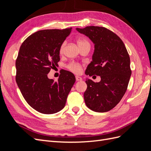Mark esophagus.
<instances>
[{
  "label": "esophagus",
  "mask_w": 151,
  "mask_h": 151,
  "mask_svg": "<svg viewBox=\"0 0 151 151\" xmlns=\"http://www.w3.org/2000/svg\"><path fill=\"white\" fill-rule=\"evenodd\" d=\"M76 79L77 81H81L82 80H83L82 77H81L79 76H76Z\"/></svg>",
  "instance_id": "obj_1"
}]
</instances>
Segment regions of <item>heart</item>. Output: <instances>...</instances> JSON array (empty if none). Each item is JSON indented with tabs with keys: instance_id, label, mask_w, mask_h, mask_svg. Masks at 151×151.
Instances as JSON below:
<instances>
[{
	"instance_id": "1",
	"label": "heart",
	"mask_w": 151,
	"mask_h": 151,
	"mask_svg": "<svg viewBox=\"0 0 151 151\" xmlns=\"http://www.w3.org/2000/svg\"><path fill=\"white\" fill-rule=\"evenodd\" d=\"M77 43L80 48L85 46L90 47V43L89 42V41L88 40V39L84 37H79L77 40ZM65 44H66L65 42H63L61 45L60 49H59V53L60 54H62L63 51H64ZM67 67L68 70H70L72 72L75 73V74H79V73L81 72V68H82L81 65L79 64V63L74 62L68 63V64L67 65Z\"/></svg>"
}]
</instances>
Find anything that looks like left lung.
Returning a JSON list of instances; mask_svg holds the SVG:
<instances>
[{"label":"left lung","instance_id":"left-lung-1","mask_svg":"<svg viewBox=\"0 0 151 151\" xmlns=\"http://www.w3.org/2000/svg\"><path fill=\"white\" fill-rule=\"evenodd\" d=\"M76 29L94 44L92 61L86 74L101 77L99 83L86 81V104L96 112L108 111L120 101L127 91L132 74L129 55L119 36L104 27L92 26Z\"/></svg>","mask_w":151,"mask_h":151}]
</instances>
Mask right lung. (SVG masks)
Returning <instances> with one entry per match:
<instances>
[{"mask_svg": "<svg viewBox=\"0 0 151 151\" xmlns=\"http://www.w3.org/2000/svg\"><path fill=\"white\" fill-rule=\"evenodd\" d=\"M71 30L38 31L28 36L20 47L16 61V83L26 102L40 113L60 111L76 82L74 75L65 70L57 81L47 76L60 61L59 49Z\"/></svg>", "mask_w": 151, "mask_h": 151, "instance_id": "1", "label": "right lung"}]
</instances>
